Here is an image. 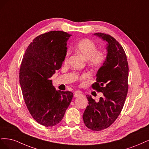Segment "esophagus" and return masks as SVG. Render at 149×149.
Masks as SVG:
<instances>
[{
  "instance_id": "1",
  "label": "esophagus",
  "mask_w": 149,
  "mask_h": 149,
  "mask_svg": "<svg viewBox=\"0 0 149 149\" xmlns=\"http://www.w3.org/2000/svg\"><path fill=\"white\" fill-rule=\"evenodd\" d=\"M83 94L81 92H80V91H76V92L74 93V96L75 97H79V96H83Z\"/></svg>"
}]
</instances>
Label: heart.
Masks as SVG:
<instances>
[{
    "instance_id": "b5f03b06",
    "label": "heart",
    "mask_w": 149,
    "mask_h": 149,
    "mask_svg": "<svg viewBox=\"0 0 149 149\" xmlns=\"http://www.w3.org/2000/svg\"><path fill=\"white\" fill-rule=\"evenodd\" d=\"M76 50L87 59L89 65L93 68L101 66L106 59V53L101 49H96V45L89 39H83L76 45ZM70 50L67 51L65 61H67L70 55ZM83 78L86 77L84 74Z\"/></svg>"
}]
</instances>
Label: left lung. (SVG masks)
I'll return each instance as SVG.
<instances>
[{"label":"left lung","mask_w":149,"mask_h":149,"mask_svg":"<svg viewBox=\"0 0 149 149\" xmlns=\"http://www.w3.org/2000/svg\"><path fill=\"white\" fill-rule=\"evenodd\" d=\"M94 35L106 42V59L98 70L94 89L104 96L96 102L91 96L83 115L84 123L92 130L107 128L118 118L123 109L128 91L129 66L124 49L109 35L102 33Z\"/></svg>","instance_id":"obj_1"}]
</instances>
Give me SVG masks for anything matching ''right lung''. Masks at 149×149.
Here are the masks:
<instances>
[{
  "mask_svg": "<svg viewBox=\"0 0 149 149\" xmlns=\"http://www.w3.org/2000/svg\"><path fill=\"white\" fill-rule=\"evenodd\" d=\"M71 36L62 31L38 36L26 48L20 65L19 81L25 104L33 118L45 127L60 123L73 96L72 92L57 91L50 79L65 60Z\"/></svg>",
  "mask_w": 149,
  "mask_h": 149,
  "instance_id": "add662e5",
  "label": "right lung"
}]
</instances>
